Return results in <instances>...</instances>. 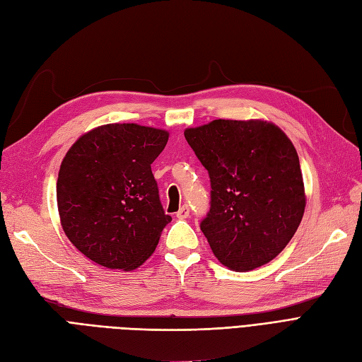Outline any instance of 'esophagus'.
<instances>
[{
  "label": "esophagus",
  "instance_id": "34e87169",
  "mask_svg": "<svg viewBox=\"0 0 362 362\" xmlns=\"http://www.w3.org/2000/svg\"><path fill=\"white\" fill-rule=\"evenodd\" d=\"M189 216H190V208L187 205H182L180 210H178V213H177V217L178 218H187Z\"/></svg>",
  "mask_w": 362,
  "mask_h": 362
}]
</instances>
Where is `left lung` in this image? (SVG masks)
<instances>
[{"label": "left lung", "instance_id": "1", "mask_svg": "<svg viewBox=\"0 0 362 362\" xmlns=\"http://www.w3.org/2000/svg\"><path fill=\"white\" fill-rule=\"evenodd\" d=\"M211 181L201 229L216 258L247 272L276 258L298 231L306 196L298 152L275 124L216 119L184 131Z\"/></svg>", "mask_w": 362, "mask_h": 362}]
</instances>
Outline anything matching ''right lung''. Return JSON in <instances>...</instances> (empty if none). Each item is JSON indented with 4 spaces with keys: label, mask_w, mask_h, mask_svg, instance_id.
Returning a JSON list of instances; mask_svg holds the SVG:
<instances>
[{
    "label": "right lung",
    "mask_w": 362,
    "mask_h": 362,
    "mask_svg": "<svg viewBox=\"0 0 362 362\" xmlns=\"http://www.w3.org/2000/svg\"><path fill=\"white\" fill-rule=\"evenodd\" d=\"M166 129L107 124L87 131L64 156L57 178L60 223L83 255L107 269L134 270L156 250L164 213L151 164Z\"/></svg>",
    "instance_id": "1"
}]
</instances>
